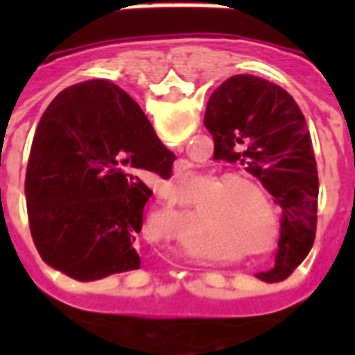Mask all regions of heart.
I'll use <instances>...</instances> for the list:
<instances>
[{
	"mask_svg": "<svg viewBox=\"0 0 355 355\" xmlns=\"http://www.w3.org/2000/svg\"><path fill=\"white\" fill-rule=\"evenodd\" d=\"M205 182L211 190L196 205L203 228L213 238L228 241L243 257H262L274 251L282 223L266 188L247 177H215Z\"/></svg>",
	"mask_w": 355,
	"mask_h": 355,
	"instance_id": "heart-1",
	"label": "heart"
}]
</instances>
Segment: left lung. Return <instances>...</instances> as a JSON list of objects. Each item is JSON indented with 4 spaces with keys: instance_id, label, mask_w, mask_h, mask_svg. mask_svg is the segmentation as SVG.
<instances>
[{
    "instance_id": "8db88e82",
    "label": "left lung",
    "mask_w": 355,
    "mask_h": 355,
    "mask_svg": "<svg viewBox=\"0 0 355 355\" xmlns=\"http://www.w3.org/2000/svg\"><path fill=\"white\" fill-rule=\"evenodd\" d=\"M205 127L215 140L216 159L245 165L283 209L275 266L259 274L264 282H282L315 239L320 180L304 114L279 85L239 73L213 91Z\"/></svg>"
}]
</instances>
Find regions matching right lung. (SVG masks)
I'll return each mask as SVG.
<instances>
[{"label": "right lung", "mask_w": 355, "mask_h": 355, "mask_svg": "<svg viewBox=\"0 0 355 355\" xmlns=\"http://www.w3.org/2000/svg\"><path fill=\"white\" fill-rule=\"evenodd\" d=\"M173 162L123 89L93 80L58 93L35 129L24 184L43 262L78 282L139 270L152 198L140 175L171 178Z\"/></svg>", "instance_id": "obj_1"}]
</instances>
